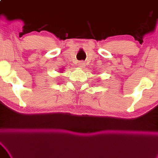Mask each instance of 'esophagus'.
I'll use <instances>...</instances> for the list:
<instances>
[{
    "mask_svg": "<svg viewBox=\"0 0 158 158\" xmlns=\"http://www.w3.org/2000/svg\"><path fill=\"white\" fill-rule=\"evenodd\" d=\"M79 67H81V68H83V67H84V66H85V64H84V62H81V63H79Z\"/></svg>",
    "mask_w": 158,
    "mask_h": 158,
    "instance_id": "esophagus-1",
    "label": "esophagus"
}]
</instances>
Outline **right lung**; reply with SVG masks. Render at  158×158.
<instances>
[{
	"label": "right lung",
	"mask_w": 158,
	"mask_h": 158,
	"mask_svg": "<svg viewBox=\"0 0 158 158\" xmlns=\"http://www.w3.org/2000/svg\"><path fill=\"white\" fill-rule=\"evenodd\" d=\"M61 73H62V72H61Z\"/></svg>",
	"instance_id": "add662e5"
}]
</instances>
